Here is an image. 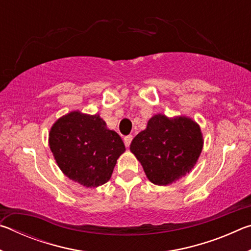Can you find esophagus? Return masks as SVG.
Masks as SVG:
<instances>
[{
  "mask_svg": "<svg viewBox=\"0 0 251 251\" xmlns=\"http://www.w3.org/2000/svg\"><path fill=\"white\" fill-rule=\"evenodd\" d=\"M131 141H133V135H128V136H126V137L124 138V143H125L126 147H129Z\"/></svg>",
  "mask_w": 251,
  "mask_h": 251,
  "instance_id": "1",
  "label": "esophagus"
}]
</instances>
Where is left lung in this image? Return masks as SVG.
<instances>
[{
    "label": "left lung",
    "instance_id": "8db88e82",
    "mask_svg": "<svg viewBox=\"0 0 251 251\" xmlns=\"http://www.w3.org/2000/svg\"><path fill=\"white\" fill-rule=\"evenodd\" d=\"M202 145L201 127L192 118L157 114L146 129L135 136L130 151L152 184L166 186L192 171Z\"/></svg>",
    "mask_w": 251,
    "mask_h": 251
}]
</instances>
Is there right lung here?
I'll return each mask as SVG.
<instances>
[{
    "instance_id": "add662e5",
    "label": "right lung",
    "mask_w": 251,
    "mask_h": 251,
    "mask_svg": "<svg viewBox=\"0 0 251 251\" xmlns=\"http://www.w3.org/2000/svg\"><path fill=\"white\" fill-rule=\"evenodd\" d=\"M50 148L58 167L70 179L85 187L105 184L112 176L125 145L100 115L71 112L54 123Z\"/></svg>"
}]
</instances>
